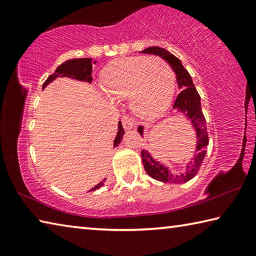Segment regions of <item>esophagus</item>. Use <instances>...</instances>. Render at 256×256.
<instances>
[{"label":"esophagus","mask_w":256,"mask_h":256,"mask_svg":"<svg viewBox=\"0 0 256 256\" xmlns=\"http://www.w3.org/2000/svg\"><path fill=\"white\" fill-rule=\"evenodd\" d=\"M122 124H123V128L125 130H130V128H132L134 126L133 120L130 118L128 115H124L122 118Z\"/></svg>","instance_id":"esophagus-1"}]
</instances>
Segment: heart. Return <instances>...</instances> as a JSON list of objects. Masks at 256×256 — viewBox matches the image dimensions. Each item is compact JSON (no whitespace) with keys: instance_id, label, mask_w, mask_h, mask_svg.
<instances>
[{"instance_id":"heart-1","label":"heart","mask_w":256,"mask_h":256,"mask_svg":"<svg viewBox=\"0 0 256 256\" xmlns=\"http://www.w3.org/2000/svg\"><path fill=\"white\" fill-rule=\"evenodd\" d=\"M175 76L166 60L160 58L131 56L114 60L102 72V86L108 96L122 100L142 118L162 112L170 104Z\"/></svg>"}]
</instances>
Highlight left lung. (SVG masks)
I'll list each match as a JSON object with an SVG mask.
<instances>
[{"label": "left lung", "mask_w": 256, "mask_h": 256, "mask_svg": "<svg viewBox=\"0 0 256 256\" xmlns=\"http://www.w3.org/2000/svg\"><path fill=\"white\" fill-rule=\"evenodd\" d=\"M142 53L158 55L170 64L172 70L176 73V79L177 82H178L180 89H182L176 97L174 108H177V110L184 112L188 116V120L192 122L193 126L196 128L198 138L196 156H194L193 162H190L188 164L185 172H182V174L178 175L172 174L167 167H164V164L154 160L146 150L141 151L142 162H144L146 174L154 180L164 182V183H184V182L192 180L198 174L203 159L206 157V146L209 144V136H208L206 118L201 108L200 94H198L196 88L194 86L190 73L175 55H172L168 50L158 46L148 47V48L142 50ZM138 131L142 136L144 130H142L141 126L138 128Z\"/></svg>", "instance_id": "8db88e82"}]
</instances>
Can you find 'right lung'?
<instances>
[{"label":"right lung","mask_w":256,"mask_h":256,"mask_svg":"<svg viewBox=\"0 0 256 256\" xmlns=\"http://www.w3.org/2000/svg\"><path fill=\"white\" fill-rule=\"evenodd\" d=\"M94 63V62H92V58H74V60H66V62L60 64V66L56 68L53 74H50L48 78H47V80L44 82V84H42V89H44L47 84H50L52 81H54L56 78H58V76H68V78H72V79L92 82V64ZM123 134H124V128L122 126V123L120 122L118 136H116L115 140H114V146H118L120 144V141H122V138H123ZM105 180H106V178L102 180L100 183L97 184L90 190H98L100 186L104 185V182Z\"/></svg>","instance_id":"add662e5"}]
</instances>
